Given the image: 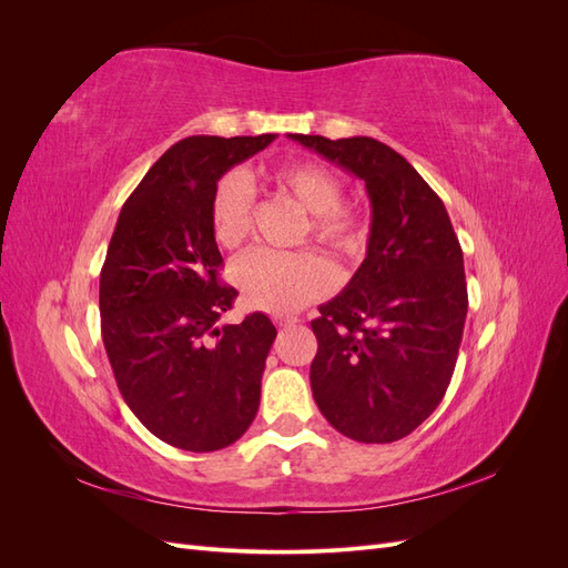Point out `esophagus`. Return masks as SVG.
<instances>
[{
    "instance_id": "1",
    "label": "esophagus",
    "mask_w": 568,
    "mask_h": 568,
    "mask_svg": "<svg viewBox=\"0 0 568 568\" xmlns=\"http://www.w3.org/2000/svg\"><path fill=\"white\" fill-rule=\"evenodd\" d=\"M298 322V317H291V315H274V324L280 326V329H286V326H294Z\"/></svg>"
}]
</instances>
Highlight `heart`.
<instances>
[{
  "mask_svg": "<svg viewBox=\"0 0 568 568\" xmlns=\"http://www.w3.org/2000/svg\"><path fill=\"white\" fill-rule=\"evenodd\" d=\"M274 192L294 201L307 217L305 236L329 246L343 257L365 251L369 239L367 215L355 203L341 201L343 182L313 159H294L270 170ZM255 194L242 173H227L213 192L211 227L220 246L239 248L253 232ZM234 282L255 311L286 315L329 294L336 284L334 265L315 251L274 253L257 248L234 265Z\"/></svg>",
  "mask_w": 568,
  "mask_h": 568,
  "instance_id": "b5f03b06",
  "label": "heart"
}]
</instances>
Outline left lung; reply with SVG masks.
<instances>
[{
  "label": "left lung",
  "instance_id": "8db88e82",
  "mask_svg": "<svg viewBox=\"0 0 568 568\" xmlns=\"http://www.w3.org/2000/svg\"><path fill=\"white\" fill-rule=\"evenodd\" d=\"M365 182L367 257L311 322L313 398L359 443L409 436L450 386L464 320V257L443 201L398 151L372 140L288 134Z\"/></svg>",
  "mask_w": 568,
  "mask_h": 568
}]
</instances>
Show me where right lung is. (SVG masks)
<instances>
[{
  "label": "right lung",
  "mask_w": 568,
  "mask_h": 568,
  "mask_svg": "<svg viewBox=\"0 0 568 568\" xmlns=\"http://www.w3.org/2000/svg\"><path fill=\"white\" fill-rule=\"evenodd\" d=\"M274 134L186 136L136 184L99 277L101 336L120 395L149 432L189 453L244 436L277 329L253 313L217 324L236 288L220 282L211 227L217 180Z\"/></svg>",
  "instance_id": "obj_1"
}]
</instances>
